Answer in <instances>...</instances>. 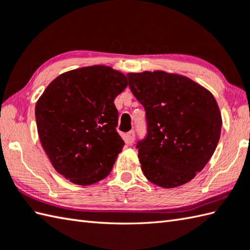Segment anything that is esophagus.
Instances as JSON below:
<instances>
[{"label":"esophagus","mask_w":250,"mask_h":250,"mask_svg":"<svg viewBox=\"0 0 250 250\" xmlns=\"http://www.w3.org/2000/svg\"><path fill=\"white\" fill-rule=\"evenodd\" d=\"M125 140H126V143H128V144H132V143H133L134 140H135L134 131L128 132V133H126V135H125Z\"/></svg>","instance_id":"34e87169"}]
</instances>
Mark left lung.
Instances as JSON below:
<instances>
[{
    "label": "left lung",
    "mask_w": 250,
    "mask_h": 250,
    "mask_svg": "<svg viewBox=\"0 0 250 250\" xmlns=\"http://www.w3.org/2000/svg\"><path fill=\"white\" fill-rule=\"evenodd\" d=\"M126 77L146 111L147 135L136 145L143 173L162 188L190 182L220 139L222 120L214 95L178 74L146 71Z\"/></svg>",
    "instance_id": "1"
}]
</instances>
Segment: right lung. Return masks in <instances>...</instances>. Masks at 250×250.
<instances>
[{
  "label": "right lung",
  "instance_id": "right-lung-1",
  "mask_svg": "<svg viewBox=\"0 0 250 250\" xmlns=\"http://www.w3.org/2000/svg\"><path fill=\"white\" fill-rule=\"evenodd\" d=\"M126 86L124 74L109 66L81 67L54 79L37 101L41 144L71 183L92 185L110 173L125 146L114 101Z\"/></svg>",
  "mask_w": 250,
  "mask_h": 250
}]
</instances>
